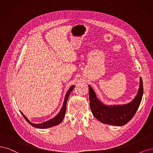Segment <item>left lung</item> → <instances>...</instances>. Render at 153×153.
Masks as SVG:
<instances>
[{"label": "left lung", "instance_id": "obj_1", "mask_svg": "<svg viewBox=\"0 0 153 153\" xmlns=\"http://www.w3.org/2000/svg\"><path fill=\"white\" fill-rule=\"evenodd\" d=\"M89 87L90 109L97 119L104 124L123 126L128 123L134 116L143 95L142 79L140 77V85L135 98L128 103L123 105H108L102 103L97 98L91 86Z\"/></svg>", "mask_w": 153, "mask_h": 153}]
</instances>
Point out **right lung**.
Wrapping results in <instances>:
<instances>
[{"mask_svg":"<svg viewBox=\"0 0 153 153\" xmlns=\"http://www.w3.org/2000/svg\"><path fill=\"white\" fill-rule=\"evenodd\" d=\"M75 86H72L70 88L69 90H68L67 93H66L65 97V99H64V102H63V106L62 107L61 110L60 111V112H58V114L55 116L53 117L52 119L48 120L47 121L45 122H43L42 123H39V124H35V123H31L30 121H29L27 117L25 116L23 113L21 112V114L23 115V116L24 117L25 119L26 120V121L30 124V125H32V126L37 128H40V129H44V128H51L52 126H56L58 125V124H60V123L63 121V117L65 116V112H66V105H67V99L68 98V96H69L71 92L72 91V90L74 89V88Z\"/></svg>","mask_w":153,"mask_h":153,"instance_id":"right-lung-1","label":"right lung"}]
</instances>
